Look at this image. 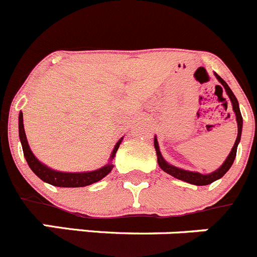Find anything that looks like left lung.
Instances as JSON below:
<instances>
[{
  "label": "left lung",
  "instance_id": "left-lung-1",
  "mask_svg": "<svg viewBox=\"0 0 257 257\" xmlns=\"http://www.w3.org/2000/svg\"><path fill=\"white\" fill-rule=\"evenodd\" d=\"M214 76L217 77V80L222 83V86L224 87V90H226L227 95H228L229 100H231L232 109H233L234 115H236V121H237L236 142H234L231 152H229V155L227 156V158L224 160V162L222 164V166H220L219 169L215 170V171L210 172V174H200V172H196V171H189V170L180 169V167H176V166H174V165L169 164V162L165 160L164 156L161 155V151H160V146H158V142H157V137L155 136V141H153L156 153H157L158 166L161 167V169L164 170L166 174L174 176L175 179L183 180V181H185V183L193 184V185H198V186L209 185V184L214 183L215 180H218V179H220V177L224 176V174H226V172L231 169V166L233 165L234 158H236L237 147H238V145H239V141H241V134H242V115H241V111H239V105H238V101H237V99H236V96H234V93L232 92V90L229 88V86L227 85L226 81L223 80V78H220L217 73H214Z\"/></svg>",
  "mask_w": 257,
  "mask_h": 257
}]
</instances>
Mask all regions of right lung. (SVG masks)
<instances>
[{"instance_id":"1","label":"right lung","mask_w":257,"mask_h":257,"mask_svg":"<svg viewBox=\"0 0 257 257\" xmlns=\"http://www.w3.org/2000/svg\"><path fill=\"white\" fill-rule=\"evenodd\" d=\"M19 137H20V142L21 146H23L24 156H25L26 162H28L31 171L34 172L39 179H42L44 183L50 184V185L53 186H59V188H82V186L91 185V184H95L97 183V181H100L101 179H104V177L111 171L112 167H114L111 161L114 160L115 153H116L117 148H119L121 141H123V137L117 141L114 150H112L111 155H110L109 162H107L105 166L100 167V169L97 170H93V171L63 172L50 169V167H48L47 165L40 162L39 160L35 157L33 151L30 150L28 140H26L25 129H24L23 112L21 111L20 114H19Z\"/></svg>"}]
</instances>
